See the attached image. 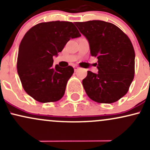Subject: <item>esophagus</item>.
<instances>
[{
  "label": "esophagus",
  "instance_id": "34e87169",
  "mask_svg": "<svg viewBox=\"0 0 150 150\" xmlns=\"http://www.w3.org/2000/svg\"><path fill=\"white\" fill-rule=\"evenodd\" d=\"M73 68H74V70H75V71H77V70H78L79 67L76 66V65H74V66H73Z\"/></svg>",
  "mask_w": 150,
  "mask_h": 150
}]
</instances>
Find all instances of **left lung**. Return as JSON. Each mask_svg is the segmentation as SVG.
Listing matches in <instances>:
<instances>
[{"instance_id": "obj_1", "label": "left lung", "mask_w": 150, "mask_h": 150, "mask_svg": "<svg viewBox=\"0 0 150 150\" xmlns=\"http://www.w3.org/2000/svg\"><path fill=\"white\" fill-rule=\"evenodd\" d=\"M88 40L90 53L98 59V73L87 71L82 85L87 96L98 103L111 104L128 92L135 74V51L130 39L110 22H75Z\"/></svg>"}]
</instances>
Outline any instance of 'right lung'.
Returning <instances> with one entry per match:
<instances>
[{
    "label": "right lung",
    "mask_w": 150,
    "mask_h": 150,
    "mask_svg": "<svg viewBox=\"0 0 150 150\" xmlns=\"http://www.w3.org/2000/svg\"><path fill=\"white\" fill-rule=\"evenodd\" d=\"M81 34L73 22L52 21L32 27L19 46L17 69L24 89L42 103L57 101L63 97L73 67L53 65L70 39Z\"/></svg>",
    "instance_id": "1"
}]
</instances>
